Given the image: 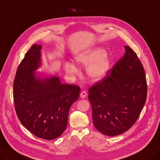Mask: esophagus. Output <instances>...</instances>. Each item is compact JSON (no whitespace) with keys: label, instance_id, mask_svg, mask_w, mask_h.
Segmentation results:
<instances>
[{"label":"esophagus","instance_id":"esophagus-1","mask_svg":"<svg viewBox=\"0 0 160 160\" xmlns=\"http://www.w3.org/2000/svg\"><path fill=\"white\" fill-rule=\"evenodd\" d=\"M87 95H88V94H87L86 91H82L81 92V93H80V97H81L82 98H85Z\"/></svg>","mask_w":160,"mask_h":160}]
</instances>
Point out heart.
Returning <instances> with one entry per match:
<instances>
[{"mask_svg":"<svg viewBox=\"0 0 160 160\" xmlns=\"http://www.w3.org/2000/svg\"><path fill=\"white\" fill-rule=\"evenodd\" d=\"M74 61L78 65L86 66V74L88 78L93 82L104 78L111 66V57L106 50L100 47H95L83 51L74 58ZM65 70L71 77L78 74L79 69L74 63L67 62L65 64Z\"/></svg>","mask_w":160,"mask_h":160,"instance_id":"b5f03b06","label":"heart"}]
</instances>
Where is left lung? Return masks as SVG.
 I'll return each instance as SVG.
<instances>
[{"instance_id": "left-lung-1", "label": "left lung", "mask_w": 160, "mask_h": 160, "mask_svg": "<svg viewBox=\"0 0 160 160\" xmlns=\"http://www.w3.org/2000/svg\"><path fill=\"white\" fill-rule=\"evenodd\" d=\"M124 48V56L88 91L95 127L108 136L128 130L138 120L147 99L143 67L130 47Z\"/></svg>"}]
</instances>
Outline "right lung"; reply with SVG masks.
<instances>
[{"label": "right lung", "mask_w": 160, "mask_h": 160, "mask_svg": "<svg viewBox=\"0 0 160 160\" xmlns=\"http://www.w3.org/2000/svg\"><path fill=\"white\" fill-rule=\"evenodd\" d=\"M41 45L34 44L25 54L13 82L16 113L21 124L38 138L52 140L65 130L71 105L80 88L62 83L55 76L43 77L36 71L42 65Z\"/></svg>", "instance_id": "1"}]
</instances>
